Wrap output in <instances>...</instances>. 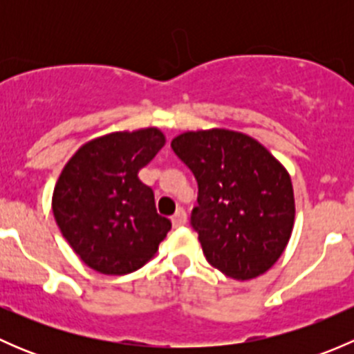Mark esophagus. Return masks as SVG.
Segmentation results:
<instances>
[{"label": "esophagus", "mask_w": 354, "mask_h": 354, "mask_svg": "<svg viewBox=\"0 0 354 354\" xmlns=\"http://www.w3.org/2000/svg\"><path fill=\"white\" fill-rule=\"evenodd\" d=\"M171 223H173L174 227H180L183 226L185 223H187V214H185V210L181 209H176V212H174V216L171 217Z\"/></svg>", "instance_id": "obj_1"}]
</instances>
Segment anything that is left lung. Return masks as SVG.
<instances>
[{
    "label": "left lung",
    "mask_w": 354,
    "mask_h": 354,
    "mask_svg": "<svg viewBox=\"0 0 354 354\" xmlns=\"http://www.w3.org/2000/svg\"><path fill=\"white\" fill-rule=\"evenodd\" d=\"M171 149L197 180L190 224L207 262L241 281L269 270L295 223L288 171L262 144L238 131H188Z\"/></svg>",
    "instance_id": "8db88e82"
}]
</instances>
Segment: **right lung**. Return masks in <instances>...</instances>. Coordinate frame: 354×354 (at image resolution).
<instances>
[{
	"instance_id": "add662e5",
	"label": "right lung",
	"mask_w": 354,
	"mask_h": 354,
	"mask_svg": "<svg viewBox=\"0 0 354 354\" xmlns=\"http://www.w3.org/2000/svg\"><path fill=\"white\" fill-rule=\"evenodd\" d=\"M164 147L157 128L95 138L68 160L53 195L65 240L91 269L124 276L154 257L171 230L138 171Z\"/></svg>"
}]
</instances>
